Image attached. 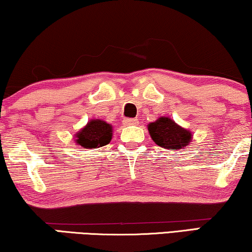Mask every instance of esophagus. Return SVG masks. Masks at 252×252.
Masks as SVG:
<instances>
[{
  "label": "esophagus",
  "instance_id": "34e87169",
  "mask_svg": "<svg viewBox=\"0 0 252 252\" xmlns=\"http://www.w3.org/2000/svg\"><path fill=\"white\" fill-rule=\"evenodd\" d=\"M139 121H138V119H126L125 120V125L126 126H137Z\"/></svg>",
  "mask_w": 252,
  "mask_h": 252
}]
</instances>
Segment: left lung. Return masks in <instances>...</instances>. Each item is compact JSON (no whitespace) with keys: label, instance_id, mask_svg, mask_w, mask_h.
<instances>
[{"label":"left lung","instance_id":"obj_1","mask_svg":"<svg viewBox=\"0 0 252 252\" xmlns=\"http://www.w3.org/2000/svg\"><path fill=\"white\" fill-rule=\"evenodd\" d=\"M148 132L155 144L163 148L184 150L192 140V132L177 125L170 118L161 116L148 125Z\"/></svg>","mask_w":252,"mask_h":252}]
</instances>
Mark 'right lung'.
Returning a JSON list of instances; mask_svg holds the SVG:
<instances>
[{
  "label": "right lung",
  "instance_id": "right-lung-1",
  "mask_svg": "<svg viewBox=\"0 0 252 252\" xmlns=\"http://www.w3.org/2000/svg\"><path fill=\"white\" fill-rule=\"evenodd\" d=\"M113 127L102 120H91L88 125L75 134L77 145L84 148H97L109 144Z\"/></svg>",
  "mask_w": 252,
  "mask_h": 252
}]
</instances>
